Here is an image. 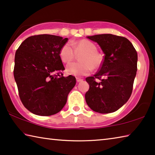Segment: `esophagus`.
I'll return each mask as SVG.
<instances>
[{"label":"esophagus","instance_id":"1","mask_svg":"<svg viewBox=\"0 0 155 155\" xmlns=\"http://www.w3.org/2000/svg\"><path fill=\"white\" fill-rule=\"evenodd\" d=\"M76 79H77V82H81V81H83V78H81L80 77H77V78H76Z\"/></svg>","mask_w":155,"mask_h":155}]
</instances>
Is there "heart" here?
I'll list each match as a JSON object with an SVG mask.
<instances>
[{
  "label": "heart",
  "mask_w": 155,
  "mask_h": 155,
  "mask_svg": "<svg viewBox=\"0 0 155 155\" xmlns=\"http://www.w3.org/2000/svg\"><path fill=\"white\" fill-rule=\"evenodd\" d=\"M67 42L63 45L59 51L60 58L64 63H70L74 60L77 54L80 57V63H72L66 67L68 74L74 76H85L91 72L93 69L98 70L103 64V57L97 52V47L87 40H82L77 42Z\"/></svg>",
  "instance_id": "obj_1"
}]
</instances>
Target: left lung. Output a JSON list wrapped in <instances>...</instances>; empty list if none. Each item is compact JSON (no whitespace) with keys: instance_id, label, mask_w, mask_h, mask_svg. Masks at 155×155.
<instances>
[{"instance_id":"left-lung-1","label":"left lung","mask_w":155,"mask_h":155,"mask_svg":"<svg viewBox=\"0 0 155 155\" xmlns=\"http://www.w3.org/2000/svg\"><path fill=\"white\" fill-rule=\"evenodd\" d=\"M104 53L103 64L93 77L86 78L90 89L87 105L101 114L112 113L127 103L132 94L137 70V53L124 37L112 34L87 36Z\"/></svg>"}]
</instances>
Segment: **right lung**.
Wrapping results in <instances>:
<instances>
[{"mask_svg":"<svg viewBox=\"0 0 155 155\" xmlns=\"http://www.w3.org/2000/svg\"><path fill=\"white\" fill-rule=\"evenodd\" d=\"M68 39L42 34L28 37L15 54L14 75L23 105L33 114L48 116L59 112L76 85L64 77L59 51Z\"/></svg>","mask_w":155,"mask_h":155,"instance_id":"1","label":"right lung"}]
</instances>
